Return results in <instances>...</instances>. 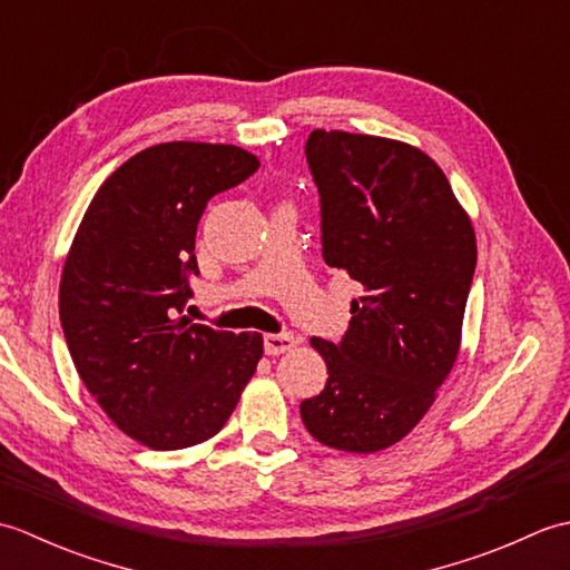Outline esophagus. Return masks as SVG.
<instances>
[{
    "mask_svg": "<svg viewBox=\"0 0 570 570\" xmlns=\"http://www.w3.org/2000/svg\"><path fill=\"white\" fill-rule=\"evenodd\" d=\"M298 345V337H294L292 333H269L264 335V353L266 355H284L292 353V350Z\"/></svg>",
    "mask_w": 570,
    "mask_h": 570,
    "instance_id": "1",
    "label": "esophagus"
}]
</instances>
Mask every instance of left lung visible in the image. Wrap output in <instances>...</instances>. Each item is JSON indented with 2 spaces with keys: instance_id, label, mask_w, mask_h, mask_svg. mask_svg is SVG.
Here are the masks:
<instances>
[{
  "instance_id": "1",
  "label": "left lung",
  "mask_w": 570,
  "mask_h": 570,
  "mask_svg": "<svg viewBox=\"0 0 570 570\" xmlns=\"http://www.w3.org/2000/svg\"><path fill=\"white\" fill-rule=\"evenodd\" d=\"M306 159L323 259L365 292L343 343L311 337L328 382L301 419L335 451L377 453L414 431L455 365L475 229L441 166L406 141L313 129Z\"/></svg>"
}]
</instances>
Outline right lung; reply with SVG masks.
<instances>
[{"mask_svg": "<svg viewBox=\"0 0 570 570\" xmlns=\"http://www.w3.org/2000/svg\"><path fill=\"white\" fill-rule=\"evenodd\" d=\"M257 168L235 144H156L107 176L72 237L58 292L72 365L115 426L151 451L213 439L257 372L259 333L180 316L205 205Z\"/></svg>", "mask_w": 570, "mask_h": 570, "instance_id": "add662e5", "label": "right lung"}]
</instances>
